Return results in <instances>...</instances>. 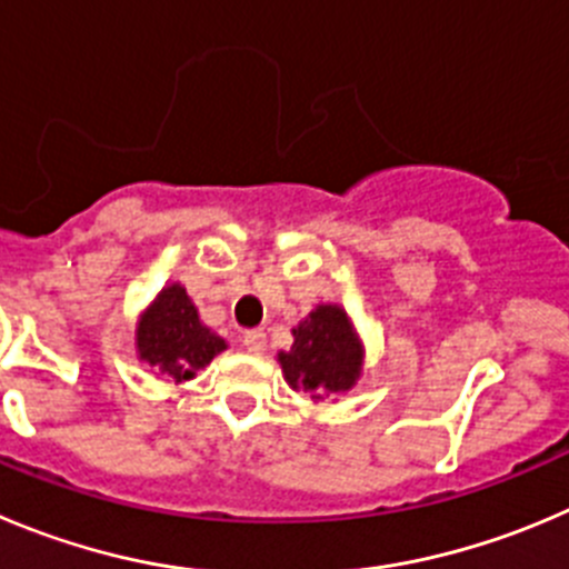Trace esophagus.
I'll use <instances>...</instances> for the list:
<instances>
[{
	"label": "esophagus",
	"instance_id": "1",
	"mask_svg": "<svg viewBox=\"0 0 569 569\" xmlns=\"http://www.w3.org/2000/svg\"><path fill=\"white\" fill-rule=\"evenodd\" d=\"M242 346H246L248 351H253V355H262L264 346H268V335H264L262 329H251V332L242 335Z\"/></svg>",
	"mask_w": 569,
	"mask_h": 569
}]
</instances>
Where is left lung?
Listing matches in <instances>:
<instances>
[{
    "label": "left lung",
    "mask_w": 569,
    "mask_h": 569,
    "mask_svg": "<svg viewBox=\"0 0 569 569\" xmlns=\"http://www.w3.org/2000/svg\"><path fill=\"white\" fill-rule=\"evenodd\" d=\"M290 351H279L284 380L312 399L349 391L360 377V343L340 307L321 305L293 329Z\"/></svg>",
    "instance_id": "left-lung-1"
}]
</instances>
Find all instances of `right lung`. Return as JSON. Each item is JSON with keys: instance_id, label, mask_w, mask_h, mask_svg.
<instances>
[{"instance_id": "1", "label": "right lung", "mask_w": 569, "mask_h": 569, "mask_svg": "<svg viewBox=\"0 0 569 569\" xmlns=\"http://www.w3.org/2000/svg\"><path fill=\"white\" fill-rule=\"evenodd\" d=\"M137 349L161 377L183 382L209 366L214 355L226 349V340L200 323L187 290L181 284H170L139 321Z\"/></svg>"}]
</instances>
